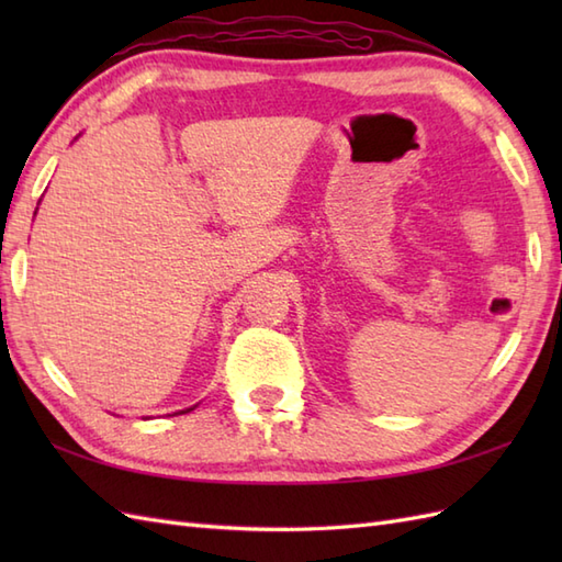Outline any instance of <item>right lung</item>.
<instances>
[{"label": "right lung", "mask_w": 562, "mask_h": 562, "mask_svg": "<svg viewBox=\"0 0 562 562\" xmlns=\"http://www.w3.org/2000/svg\"><path fill=\"white\" fill-rule=\"evenodd\" d=\"M188 411H193V408H188ZM188 411H181V413H188Z\"/></svg>", "instance_id": "1"}]
</instances>
